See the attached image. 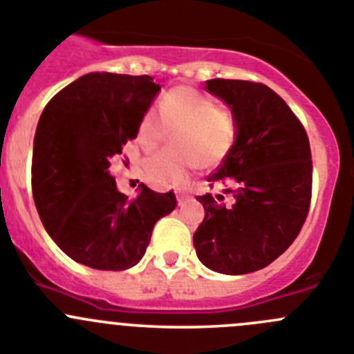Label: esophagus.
I'll use <instances>...</instances> for the list:
<instances>
[{"instance_id": "obj_1", "label": "esophagus", "mask_w": 354, "mask_h": 354, "mask_svg": "<svg viewBox=\"0 0 354 354\" xmlns=\"http://www.w3.org/2000/svg\"><path fill=\"white\" fill-rule=\"evenodd\" d=\"M188 203V196H185V194H178V206H183V204Z\"/></svg>"}]
</instances>
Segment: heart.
I'll list each match as a JSON object with an SVG mask.
<instances>
[{
    "mask_svg": "<svg viewBox=\"0 0 354 354\" xmlns=\"http://www.w3.org/2000/svg\"><path fill=\"white\" fill-rule=\"evenodd\" d=\"M150 108L138 124L136 141L145 151L160 147L167 132H174V150L160 151L145 160V174L155 187L187 183L197 166H218L232 150L237 138V120L227 108L199 91L174 87Z\"/></svg>",
    "mask_w": 354,
    "mask_h": 354,
    "instance_id": "obj_1",
    "label": "heart"
}]
</instances>
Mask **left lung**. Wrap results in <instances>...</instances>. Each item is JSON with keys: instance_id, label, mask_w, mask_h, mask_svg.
<instances>
[{"instance_id": "obj_1", "label": "left lung", "mask_w": 354, "mask_h": 354, "mask_svg": "<svg viewBox=\"0 0 354 354\" xmlns=\"http://www.w3.org/2000/svg\"><path fill=\"white\" fill-rule=\"evenodd\" d=\"M206 88L232 108L237 138L209 187L223 196H197L204 220L194 234L201 262L222 274H250L286 252L306 222L313 192V160L302 122L272 88L259 82L213 78Z\"/></svg>"}]
</instances>
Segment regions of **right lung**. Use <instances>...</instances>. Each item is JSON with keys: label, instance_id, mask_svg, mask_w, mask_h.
I'll use <instances>...</instances> for the list:
<instances>
[{"label": "right lung", "instance_id": "add662e5", "mask_svg": "<svg viewBox=\"0 0 354 354\" xmlns=\"http://www.w3.org/2000/svg\"><path fill=\"white\" fill-rule=\"evenodd\" d=\"M158 91L148 75L88 73L59 91L39 117L32 197L48 236L75 262L99 270L136 266L155 223L176 207L173 190L141 185L129 199L108 174Z\"/></svg>", "mask_w": 354, "mask_h": 354}]
</instances>
